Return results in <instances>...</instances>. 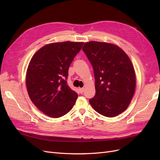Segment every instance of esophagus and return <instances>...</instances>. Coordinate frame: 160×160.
I'll use <instances>...</instances> for the list:
<instances>
[{
    "label": "esophagus",
    "instance_id": "esophagus-1",
    "mask_svg": "<svg viewBox=\"0 0 160 160\" xmlns=\"http://www.w3.org/2000/svg\"><path fill=\"white\" fill-rule=\"evenodd\" d=\"M79 91L80 93L82 94V93H83V92H84V89H83V88H79Z\"/></svg>",
    "mask_w": 160,
    "mask_h": 160
}]
</instances>
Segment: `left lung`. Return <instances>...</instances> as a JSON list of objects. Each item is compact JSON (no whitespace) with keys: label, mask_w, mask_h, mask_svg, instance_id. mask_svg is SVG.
I'll list each match as a JSON object with an SVG mask.
<instances>
[{"label":"left lung","mask_w":160,"mask_h":160,"mask_svg":"<svg viewBox=\"0 0 160 160\" xmlns=\"http://www.w3.org/2000/svg\"><path fill=\"white\" fill-rule=\"evenodd\" d=\"M83 51L93 68L95 95L89 99L97 112L113 118L130 104L135 89V75L128 56L118 46L90 41Z\"/></svg>","instance_id":"8db88e82"}]
</instances>
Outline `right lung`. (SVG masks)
<instances>
[{"label":"right lung","instance_id":"right-lung-1","mask_svg":"<svg viewBox=\"0 0 160 160\" xmlns=\"http://www.w3.org/2000/svg\"><path fill=\"white\" fill-rule=\"evenodd\" d=\"M83 45L81 42H54L42 47L28 65L26 84L36 107L53 118L71 110L78 95L67 84L69 66Z\"/></svg>","mask_w":160,"mask_h":160}]
</instances>
